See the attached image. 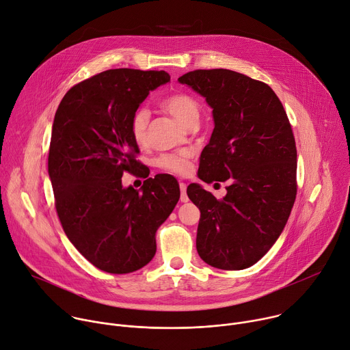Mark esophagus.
<instances>
[{"label": "esophagus", "mask_w": 350, "mask_h": 350, "mask_svg": "<svg viewBox=\"0 0 350 350\" xmlns=\"http://www.w3.org/2000/svg\"><path fill=\"white\" fill-rule=\"evenodd\" d=\"M178 185H180V192H181L180 201H181V202H188L189 198H188V195H187V184H185L184 181H180Z\"/></svg>", "instance_id": "34e87169"}]
</instances>
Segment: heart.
Masks as SVG:
<instances>
[{
	"instance_id": "obj_1",
	"label": "heart",
	"mask_w": 350,
	"mask_h": 350,
	"mask_svg": "<svg viewBox=\"0 0 350 350\" xmlns=\"http://www.w3.org/2000/svg\"><path fill=\"white\" fill-rule=\"evenodd\" d=\"M161 107L176 118L180 123L189 126L191 123L198 122L199 108L195 99L184 92H174L166 96ZM149 123V112L144 108L135 111L130 119V133L133 139L137 144H144L146 141ZM158 167L163 172L187 176L192 169V154L189 151H180L174 154H165L158 159Z\"/></svg>"
}]
</instances>
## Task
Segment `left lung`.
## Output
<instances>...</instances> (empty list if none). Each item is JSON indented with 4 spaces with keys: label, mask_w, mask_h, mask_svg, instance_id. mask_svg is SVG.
Instances as JSON below:
<instances>
[{
    "label": "left lung",
    "mask_w": 350,
    "mask_h": 350,
    "mask_svg": "<svg viewBox=\"0 0 350 350\" xmlns=\"http://www.w3.org/2000/svg\"><path fill=\"white\" fill-rule=\"evenodd\" d=\"M206 98L215 130L198 176L228 181L215 198L201 185L187 193L201 211L196 251L221 270L255 265L274 245L291 215L296 191V145L285 109L263 81L228 69H198L178 77Z\"/></svg>",
    "instance_id": "1"
}]
</instances>
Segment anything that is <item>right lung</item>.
<instances>
[{
    "label": "right lung",
    "mask_w": 350,
    "mask_h": 350,
    "mask_svg": "<svg viewBox=\"0 0 350 350\" xmlns=\"http://www.w3.org/2000/svg\"><path fill=\"white\" fill-rule=\"evenodd\" d=\"M167 81L163 70L109 69L75 84L55 113L48 173L57 215L77 251L107 273L151 262L155 232L178 202L172 176L146 178L141 192L122 185L123 173L139 166L130 119L149 91Z\"/></svg>",
    "instance_id": "right-lung-1"
}]
</instances>
